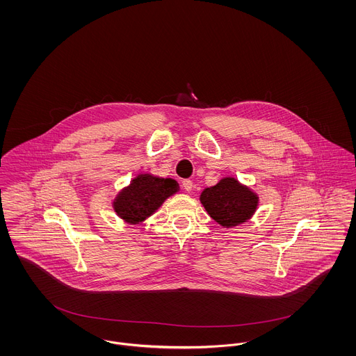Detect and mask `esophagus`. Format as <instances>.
<instances>
[{
    "label": "esophagus",
    "mask_w": 356,
    "mask_h": 356,
    "mask_svg": "<svg viewBox=\"0 0 356 356\" xmlns=\"http://www.w3.org/2000/svg\"><path fill=\"white\" fill-rule=\"evenodd\" d=\"M181 186H183V188L186 190L187 192L192 191V181L191 180H183V183H181Z\"/></svg>",
    "instance_id": "34e87169"
}]
</instances>
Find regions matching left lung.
<instances>
[{
	"label": "left lung",
	"instance_id": "left-lung-1",
	"mask_svg": "<svg viewBox=\"0 0 356 356\" xmlns=\"http://www.w3.org/2000/svg\"><path fill=\"white\" fill-rule=\"evenodd\" d=\"M200 203L207 214L223 227H234L253 217L259 196L234 177H223L200 193Z\"/></svg>",
	"mask_w": 356,
	"mask_h": 356
}]
</instances>
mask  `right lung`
Listing matches in <instances>:
<instances>
[{
  "mask_svg": "<svg viewBox=\"0 0 356 356\" xmlns=\"http://www.w3.org/2000/svg\"><path fill=\"white\" fill-rule=\"evenodd\" d=\"M179 191V183L150 173H140L131 183L118 192L112 207L126 223L137 225L153 216L165 200Z\"/></svg>",
  "mask_w": 356,
  "mask_h": 356,
  "instance_id": "obj_1",
  "label": "right lung"
}]
</instances>
